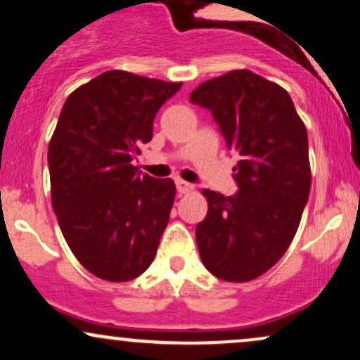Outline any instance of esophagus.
<instances>
[{"mask_svg":"<svg viewBox=\"0 0 360 360\" xmlns=\"http://www.w3.org/2000/svg\"><path fill=\"white\" fill-rule=\"evenodd\" d=\"M176 188L181 194H188V193L193 191L194 186L191 183H186V181H183V179H177L176 181Z\"/></svg>","mask_w":360,"mask_h":360,"instance_id":"obj_1","label":"esophagus"}]
</instances>
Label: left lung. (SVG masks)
Masks as SVG:
<instances>
[{"label": "left lung", "instance_id": "1", "mask_svg": "<svg viewBox=\"0 0 360 360\" xmlns=\"http://www.w3.org/2000/svg\"><path fill=\"white\" fill-rule=\"evenodd\" d=\"M189 100L212 111L238 155V191H203L208 214L196 226L200 257L217 278L245 283L283 257L300 226L311 186L307 127L286 89L247 69L205 81Z\"/></svg>", "mask_w": 360, "mask_h": 360}]
</instances>
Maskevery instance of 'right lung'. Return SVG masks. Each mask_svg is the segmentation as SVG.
I'll return each mask as SVG.
<instances>
[{
	"mask_svg": "<svg viewBox=\"0 0 360 360\" xmlns=\"http://www.w3.org/2000/svg\"><path fill=\"white\" fill-rule=\"evenodd\" d=\"M181 86L106 71L62 106L49 143L53 213L69 249L98 278L131 281L155 257L176 184L131 162L152 140L157 111Z\"/></svg>",
	"mask_w": 360,
	"mask_h": 360,
	"instance_id": "add662e5",
	"label": "right lung"
}]
</instances>
